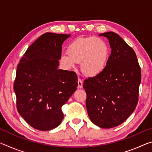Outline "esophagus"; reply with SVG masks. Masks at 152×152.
Instances as JSON below:
<instances>
[{"instance_id": "1", "label": "esophagus", "mask_w": 152, "mask_h": 152, "mask_svg": "<svg viewBox=\"0 0 152 152\" xmlns=\"http://www.w3.org/2000/svg\"><path fill=\"white\" fill-rule=\"evenodd\" d=\"M82 84H83V82H82V80L78 78V86L79 88H82Z\"/></svg>"}]
</instances>
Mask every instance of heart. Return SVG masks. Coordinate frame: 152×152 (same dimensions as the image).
<instances>
[{
    "label": "heart",
    "instance_id": "obj_1",
    "mask_svg": "<svg viewBox=\"0 0 152 152\" xmlns=\"http://www.w3.org/2000/svg\"><path fill=\"white\" fill-rule=\"evenodd\" d=\"M110 56V48L101 38L80 37L68 47V53H62L61 61L66 68H72L80 62L82 72L87 76H96L106 68Z\"/></svg>",
    "mask_w": 152,
    "mask_h": 152
}]
</instances>
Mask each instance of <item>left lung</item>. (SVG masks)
<instances>
[{"label":"left lung","instance_id":"obj_1","mask_svg":"<svg viewBox=\"0 0 152 152\" xmlns=\"http://www.w3.org/2000/svg\"><path fill=\"white\" fill-rule=\"evenodd\" d=\"M109 39L111 53L102 72L84 81L86 106L91 121L109 129L123 123L138 102L141 68L134 50L114 32L99 34Z\"/></svg>","mask_w":152,"mask_h":152}]
</instances>
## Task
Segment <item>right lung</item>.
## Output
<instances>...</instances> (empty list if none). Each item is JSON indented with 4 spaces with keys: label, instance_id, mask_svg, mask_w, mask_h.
I'll return each mask as SVG.
<instances>
[{
    "label": "right lung",
    "instance_id": "1",
    "mask_svg": "<svg viewBox=\"0 0 152 152\" xmlns=\"http://www.w3.org/2000/svg\"><path fill=\"white\" fill-rule=\"evenodd\" d=\"M70 36L44 33L28 48L17 66L14 82L17 110L36 129L48 131L60 125L61 107L77 89L76 74L58 69L61 45Z\"/></svg>",
    "mask_w": 152,
    "mask_h": 152
}]
</instances>
